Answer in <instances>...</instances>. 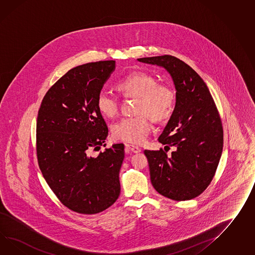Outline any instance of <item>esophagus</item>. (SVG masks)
I'll use <instances>...</instances> for the list:
<instances>
[{"label":"esophagus","instance_id":"obj_1","mask_svg":"<svg viewBox=\"0 0 255 255\" xmlns=\"http://www.w3.org/2000/svg\"><path fill=\"white\" fill-rule=\"evenodd\" d=\"M125 147L131 153H139L142 150L140 147H138L136 145H132V144H125Z\"/></svg>","mask_w":255,"mask_h":255}]
</instances>
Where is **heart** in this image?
I'll return each instance as SVG.
<instances>
[{"mask_svg": "<svg viewBox=\"0 0 255 255\" xmlns=\"http://www.w3.org/2000/svg\"><path fill=\"white\" fill-rule=\"evenodd\" d=\"M117 87L125 96L137 98L135 113L138 115L122 118L112 125V136L133 144L143 143L152 128L147 115L155 121H163L173 112L176 100L173 89L157 83L154 76L143 72H134L125 76ZM96 103L99 112L107 118L114 117L118 112L117 98L107 90L100 91Z\"/></svg>", "mask_w": 255, "mask_h": 255, "instance_id": "1", "label": "heart"}]
</instances>
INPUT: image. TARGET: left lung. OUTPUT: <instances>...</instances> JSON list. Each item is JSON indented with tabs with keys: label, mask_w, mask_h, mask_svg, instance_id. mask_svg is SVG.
Masks as SVG:
<instances>
[{
	"label": "left lung",
	"mask_w": 255,
	"mask_h": 255,
	"mask_svg": "<svg viewBox=\"0 0 255 255\" xmlns=\"http://www.w3.org/2000/svg\"><path fill=\"white\" fill-rule=\"evenodd\" d=\"M139 62L162 66L171 75L176 104L158 141L176 146L144 150L155 191L175 201L195 198L211 183L223 149V127L218 108L200 75L171 55L146 57ZM168 146V145H167Z\"/></svg>",
	"instance_id": "obj_1"
}]
</instances>
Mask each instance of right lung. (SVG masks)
Wrapping results in <instances>:
<instances>
[{"instance_id": "obj_1", "label": "right lung", "mask_w": 255, "mask_h": 255, "mask_svg": "<svg viewBox=\"0 0 255 255\" xmlns=\"http://www.w3.org/2000/svg\"><path fill=\"white\" fill-rule=\"evenodd\" d=\"M114 69L115 61H100L69 70L44 96L37 113L39 168L62 205L79 214L104 211L121 192L124 143L98 151L109 129L96 101Z\"/></svg>"}]
</instances>
